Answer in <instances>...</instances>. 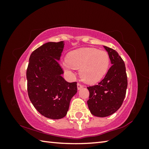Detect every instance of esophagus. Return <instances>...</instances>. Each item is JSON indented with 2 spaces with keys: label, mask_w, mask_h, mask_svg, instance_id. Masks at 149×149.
I'll use <instances>...</instances> for the list:
<instances>
[{
  "label": "esophagus",
  "mask_w": 149,
  "mask_h": 149,
  "mask_svg": "<svg viewBox=\"0 0 149 149\" xmlns=\"http://www.w3.org/2000/svg\"><path fill=\"white\" fill-rule=\"evenodd\" d=\"M83 87H84V85H83L81 84H80V83H78V84H77V89H81Z\"/></svg>",
  "instance_id": "esophagus-1"
}]
</instances>
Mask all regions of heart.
I'll use <instances>...</instances> for the list:
<instances>
[{
	"instance_id": "obj_1",
	"label": "heart",
	"mask_w": 149,
	"mask_h": 149,
	"mask_svg": "<svg viewBox=\"0 0 149 149\" xmlns=\"http://www.w3.org/2000/svg\"><path fill=\"white\" fill-rule=\"evenodd\" d=\"M110 65V58L107 52L93 48H81L70 52L67 55L63 66L67 70L81 69L80 76L84 81L94 84L107 74Z\"/></svg>"
}]
</instances>
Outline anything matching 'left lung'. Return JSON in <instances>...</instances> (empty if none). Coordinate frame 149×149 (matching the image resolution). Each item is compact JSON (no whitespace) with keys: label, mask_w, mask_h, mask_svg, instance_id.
Masks as SVG:
<instances>
[{"label":"left lung","mask_w":149,"mask_h":149,"mask_svg":"<svg viewBox=\"0 0 149 149\" xmlns=\"http://www.w3.org/2000/svg\"><path fill=\"white\" fill-rule=\"evenodd\" d=\"M108 52L112 66L98 85L87 87L89 99L87 104L91 113L98 117H106L121 107L127 87L125 65L115 50L104 46Z\"/></svg>","instance_id":"1"}]
</instances>
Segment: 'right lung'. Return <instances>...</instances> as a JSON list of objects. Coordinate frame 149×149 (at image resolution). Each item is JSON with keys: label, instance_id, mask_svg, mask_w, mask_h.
I'll use <instances>...</instances> for the list:
<instances>
[{"label": "right lung", "instance_id": "1", "mask_svg": "<svg viewBox=\"0 0 149 149\" xmlns=\"http://www.w3.org/2000/svg\"><path fill=\"white\" fill-rule=\"evenodd\" d=\"M64 41L49 42L37 48L29 57L26 76L27 93L37 110L50 119L64 118L72 98L77 91V82L69 83L58 60Z\"/></svg>", "mask_w": 149, "mask_h": 149}]
</instances>
